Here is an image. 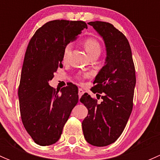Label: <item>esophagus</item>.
Listing matches in <instances>:
<instances>
[{
    "mask_svg": "<svg viewBox=\"0 0 160 160\" xmlns=\"http://www.w3.org/2000/svg\"><path fill=\"white\" fill-rule=\"evenodd\" d=\"M83 93H84V91H83V90L81 89V88H79V90H78V95H79V98H81V96L83 94Z\"/></svg>",
    "mask_w": 160,
    "mask_h": 160,
    "instance_id": "34e87169",
    "label": "esophagus"
}]
</instances>
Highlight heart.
<instances>
[{"instance_id":"obj_1","label":"heart","mask_w":160,"mask_h":160,"mask_svg":"<svg viewBox=\"0 0 160 160\" xmlns=\"http://www.w3.org/2000/svg\"><path fill=\"white\" fill-rule=\"evenodd\" d=\"M83 45H84V48L85 50H86L87 53L88 54V56H90L91 54L95 52H98L100 53L101 52V44L99 43V42L98 41L97 39L95 38H87L86 40L84 41L83 42ZM72 43H67L66 45V46L64 47L63 49V53H62V58L63 59H67V56H68L69 53L71 51V49H72ZM89 74L86 73L84 74V77H88Z\"/></svg>"}]
</instances>
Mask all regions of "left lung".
Returning <instances> with one entry per match:
<instances>
[{
	"label": "left lung",
	"instance_id": "1",
	"mask_svg": "<svg viewBox=\"0 0 160 160\" xmlns=\"http://www.w3.org/2000/svg\"><path fill=\"white\" fill-rule=\"evenodd\" d=\"M88 25L103 38L107 56L92 88L103 101L98 104L87 93L80 100L88 110L82 128L87 142L101 147L114 142L125 129L133 108L136 79L132 50L125 35L108 22L97 21Z\"/></svg>",
	"mask_w": 160,
	"mask_h": 160
}]
</instances>
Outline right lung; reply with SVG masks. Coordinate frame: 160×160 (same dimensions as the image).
Here are the masks:
<instances>
[{
	"mask_svg": "<svg viewBox=\"0 0 160 160\" xmlns=\"http://www.w3.org/2000/svg\"><path fill=\"white\" fill-rule=\"evenodd\" d=\"M88 25L82 21L55 20L35 32L25 52L18 88L24 127L36 144L50 146L59 139L64 125L78 102V88L68 85L59 90L49 86L62 68L64 47Z\"/></svg>",
	"mask_w": 160,
	"mask_h": 160,
	"instance_id": "obj_1",
	"label": "right lung"
}]
</instances>
